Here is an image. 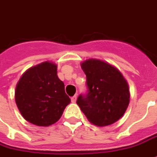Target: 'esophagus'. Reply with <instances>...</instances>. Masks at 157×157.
<instances>
[{"mask_svg": "<svg viewBox=\"0 0 157 157\" xmlns=\"http://www.w3.org/2000/svg\"><path fill=\"white\" fill-rule=\"evenodd\" d=\"M76 98H77L76 94L74 95L73 97H71V102H72V103H75V101H76Z\"/></svg>", "mask_w": 157, "mask_h": 157, "instance_id": "34e87169", "label": "esophagus"}]
</instances>
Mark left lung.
<instances>
[{"instance_id": "8db88e82", "label": "left lung", "mask_w": 157, "mask_h": 157, "mask_svg": "<svg viewBox=\"0 0 157 157\" xmlns=\"http://www.w3.org/2000/svg\"><path fill=\"white\" fill-rule=\"evenodd\" d=\"M82 69L86 77V93L76 104L94 125L105 127L123 116L129 104V88L120 71L98 59L86 60Z\"/></svg>"}]
</instances>
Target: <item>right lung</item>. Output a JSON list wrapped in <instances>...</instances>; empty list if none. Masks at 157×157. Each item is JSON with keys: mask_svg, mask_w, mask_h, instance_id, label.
I'll return each mask as SVG.
<instances>
[{"mask_svg": "<svg viewBox=\"0 0 157 157\" xmlns=\"http://www.w3.org/2000/svg\"><path fill=\"white\" fill-rule=\"evenodd\" d=\"M15 101L25 120L48 127L59 120L71 98L57 75V65L44 62L22 75L16 86Z\"/></svg>", "mask_w": 157, "mask_h": 157, "instance_id": "1", "label": "right lung"}]
</instances>
